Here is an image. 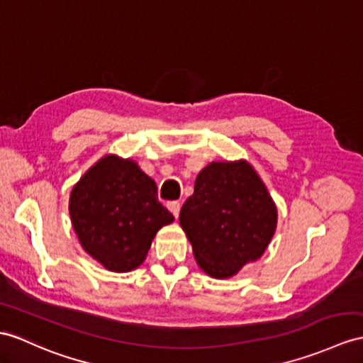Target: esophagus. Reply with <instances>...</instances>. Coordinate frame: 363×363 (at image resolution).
Here are the masks:
<instances>
[{
    "label": "esophagus",
    "mask_w": 363,
    "mask_h": 363,
    "mask_svg": "<svg viewBox=\"0 0 363 363\" xmlns=\"http://www.w3.org/2000/svg\"><path fill=\"white\" fill-rule=\"evenodd\" d=\"M167 209H169L174 214V217L177 218V217H179V212H180V201H169V203H167Z\"/></svg>",
    "instance_id": "esophagus-1"
}]
</instances>
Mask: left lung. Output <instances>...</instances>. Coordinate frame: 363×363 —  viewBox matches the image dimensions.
I'll use <instances>...</instances> for the list:
<instances>
[{"label": "left lung", "mask_w": 363, "mask_h": 363, "mask_svg": "<svg viewBox=\"0 0 363 363\" xmlns=\"http://www.w3.org/2000/svg\"><path fill=\"white\" fill-rule=\"evenodd\" d=\"M180 225L199 267L228 279L262 257L276 231L277 209L248 162H212L197 175Z\"/></svg>", "instance_id": "1"}]
</instances>
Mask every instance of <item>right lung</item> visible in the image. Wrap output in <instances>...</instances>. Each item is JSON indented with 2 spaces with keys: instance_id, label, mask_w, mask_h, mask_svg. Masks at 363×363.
Returning <instances> with one entry per match:
<instances>
[{
  "instance_id": "1",
  "label": "right lung",
  "mask_w": 363,
  "mask_h": 363,
  "mask_svg": "<svg viewBox=\"0 0 363 363\" xmlns=\"http://www.w3.org/2000/svg\"><path fill=\"white\" fill-rule=\"evenodd\" d=\"M69 214L83 250L113 272L138 268L158 229L174 222L155 182L117 155L103 157L79 179Z\"/></svg>"
}]
</instances>
